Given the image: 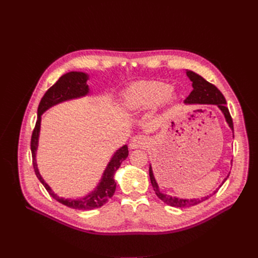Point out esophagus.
<instances>
[{"mask_svg":"<svg viewBox=\"0 0 258 258\" xmlns=\"http://www.w3.org/2000/svg\"><path fill=\"white\" fill-rule=\"evenodd\" d=\"M147 144V139L144 136H136L131 139V141L129 143V147L135 150V148L139 147H145Z\"/></svg>","mask_w":258,"mask_h":258,"instance_id":"1","label":"esophagus"}]
</instances>
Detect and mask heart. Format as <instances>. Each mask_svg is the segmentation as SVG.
Segmentation results:
<instances>
[{
  "label": "heart",
  "mask_w": 258,
  "mask_h": 258,
  "mask_svg": "<svg viewBox=\"0 0 258 258\" xmlns=\"http://www.w3.org/2000/svg\"><path fill=\"white\" fill-rule=\"evenodd\" d=\"M177 98V92L172 90V86L170 84L143 82L134 85L127 91L126 106L129 111L140 112L158 106L163 101L167 103H173Z\"/></svg>",
  "instance_id": "b5f03b06"
}]
</instances>
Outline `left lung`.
<instances>
[{
  "mask_svg": "<svg viewBox=\"0 0 258 258\" xmlns=\"http://www.w3.org/2000/svg\"><path fill=\"white\" fill-rule=\"evenodd\" d=\"M186 75L188 79L191 81L192 83V91L190 92V95L186 98V100L184 101L185 104H194V105H209V104H213L216 105L218 108H220L221 112L223 113L226 122L228 123L229 128L232 130L233 132V123H232V119L230 113L228 111V107L226 106V100L225 97L223 96V93L218 90L214 85H212L211 83L207 82L204 77L200 76L199 74L195 73L190 70H186ZM229 176V174L227 175V177ZM227 177L224 178V181L222 183V185L224 184V182L227 179ZM150 178H151V183L154 188L155 194L157 195L158 198L160 200H162L165 204H167L168 206L174 207V208H189L192 206H196L200 202L205 201L207 199H209L212 195H214L218 189H220V186L216 190H214V192L212 195H208L206 197L202 198H192V199H183V198H177V197H172L170 195L167 194H162L159 189V186L156 182L154 173H153V168L152 166H150Z\"/></svg>",
  "mask_w": 258,
  "mask_h": 258,
  "instance_id": "left-lung-1",
  "label": "left lung"
}]
</instances>
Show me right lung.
<instances>
[{
    "mask_svg": "<svg viewBox=\"0 0 258 258\" xmlns=\"http://www.w3.org/2000/svg\"><path fill=\"white\" fill-rule=\"evenodd\" d=\"M89 75L87 73L72 71L62 75L57 81V83L52 85L51 87L46 91L40 104H38L37 120L35 123V128L33 130L32 138H31L32 162L37 178L40 179V182L44 185L46 190L49 192V195L53 199H56L62 205L76 210H92L102 207L103 205L106 204L108 199L113 196L116 189V183L114 179L115 172L120 167L121 162L128 157L129 154L127 145H123L120 148H118L112 156L110 162L107 163V166L102 174V177H101L96 188L91 192H89L87 196H85L83 198L74 199L59 197L57 194H54L52 191L49 185L46 183L44 181V178L42 177L36 163V151L38 146V138H40L42 115L53 105L64 102V101L79 99L87 96L89 93V86L87 85Z\"/></svg>",
    "mask_w": 258,
    "mask_h": 258,
    "instance_id": "add662e5",
    "label": "right lung"
}]
</instances>
